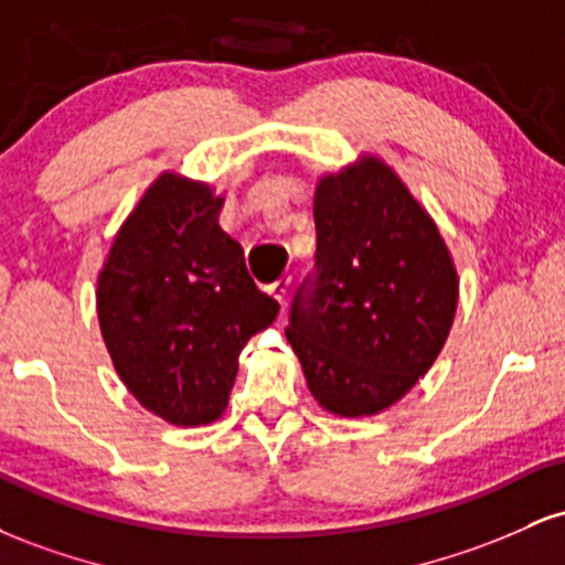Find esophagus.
<instances>
[{
  "label": "esophagus",
  "mask_w": 565,
  "mask_h": 565,
  "mask_svg": "<svg viewBox=\"0 0 565 565\" xmlns=\"http://www.w3.org/2000/svg\"><path fill=\"white\" fill-rule=\"evenodd\" d=\"M289 287H291V276H281V278H278V281L268 284V291L276 297L278 302H284V300H287Z\"/></svg>",
  "instance_id": "obj_1"
}]
</instances>
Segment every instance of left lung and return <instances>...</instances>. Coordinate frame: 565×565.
<instances>
[{
	"instance_id": "8db88e82",
	"label": "left lung",
	"mask_w": 565,
	"mask_h": 565,
	"mask_svg": "<svg viewBox=\"0 0 565 565\" xmlns=\"http://www.w3.org/2000/svg\"><path fill=\"white\" fill-rule=\"evenodd\" d=\"M313 220L316 265L291 297L287 340L323 408L377 414L438 359L457 270L430 215L374 157L321 180Z\"/></svg>"
}]
</instances>
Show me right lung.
Instances as JSON below:
<instances>
[{"instance_id": "add662e5", "label": "right lung", "mask_w": 565, "mask_h": 565, "mask_svg": "<svg viewBox=\"0 0 565 565\" xmlns=\"http://www.w3.org/2000/svg\"><path fill=\"white\" fill-rule=\"evenodd\" d=\"M223 196L161 174L116 233L97 276V319L129 393L172 425L215 423L242 353L278 302L217 225Z\"/></svg>"}]
</instances>
